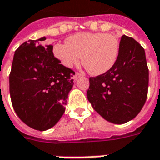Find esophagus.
<instances>
[{
  "instance_id": "34e87169",
  "label": "esophagus",
  "mask_w": 160,
  "mask_h": 160,
  "mask_svg": "<svg viewBox=\"0 0 160 160\" xmlns=\"http://www.w3.org/2000/svg\"><path fill=\"white\" fill-rule=\"evenodd\" d=\"M82 76V75L81 74H79V73H76L75 74V76H74V78H75V80H77L78 78H80Z\"/></svg>"
}]
</instances>
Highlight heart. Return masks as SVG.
<instances>
[{"label": "heart", "mask_w": 160, "mask_h": 160, "mask_svg": "<svg viewBox=\"0 0 160 160\" xmlns=\"http://www.w3.org/2000/svg\"><path fill=\"white\" fill-rule=\"evenodd\" d=\"M120 53V41L112 34L81 32L69 37L67 44L58 43L53 55L65 68H72L82 63L88 73L101 76L116 64Z\"/></svg>", "instance_id": "obj_1"}]
</instances>
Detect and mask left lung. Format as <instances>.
I'll list each match as a JSON object with an SVG mask.
<instances>
[{
	"label": "left lung",
	"instance_id": "8db88e82",
	"mask_svg": "<svg viewBox=\"0 0 160 160\" xmlns=\"http://www.w3.org/2000/svg\"><path fill=\"white\" fill-rule=\"evenodd\" d=\"M87 99L104 120L128 122L139 114L148 94V69L145 50L134 38L123 35L113 68L90 77Z\"/></svg>",
	"mask_w": 160,
	"mask_h": 160
}]
</instances>
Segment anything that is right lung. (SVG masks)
I'll list each match as a JSON object with an SVG mask.
<instances>
[{"mask_svg":"<svg viewBox=\"0 0 160 160\" xmlns=\"http://www.w3.org/2000/svg\"><path fill=\"white\" fill-rule=\"evenodd\" d=\"M46 38L28 40L14 53L10 74L12 106L20 120L32 129L47 131L65 112L75 72L53 55Z\"/></svg>","mask_w":160,"mask_h":160,"instance_id":"add662e5","label":"right lung"}]
</instances>
